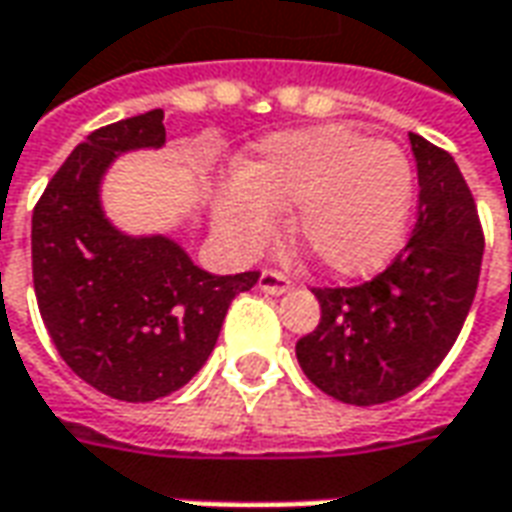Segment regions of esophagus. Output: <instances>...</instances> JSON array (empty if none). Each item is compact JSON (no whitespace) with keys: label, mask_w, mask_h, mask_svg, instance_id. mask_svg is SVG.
Returning <instances> with one entry per match:
<instances>
[{"label":"esophagus","mask_w":512,"mask_h":512,"mask_svg":"<svg viewBox=\"0 0 512 512\" xmlns=\"http://www.w3.org/2000/svg\"><path fill=\"white\" fill-rule=\"evenodd\" d=\"M290 287V278L284 276V273H276V270H262V276H259V290L264 295H284Z\"/></svg>","instance_id":"34e87169"}]
</instances>
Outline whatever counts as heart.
<instances>
[{"instance_id":"b5f03b06","label":"heart","mask_w":512,"mask_h":512,"mask_svg":"<svg viewBox=\"0 0 512 512\" xmlns=\"http://www.w3.org/2000/svg\"><path fill=\"white\" fill-rule=\"evenodd\" d=\"M298 209L303 253L331 276H368L401 248L412 209V167L401 147L345 125L278 133L214 203L220 234L245 253L278 236Z\"/></svg>"}]
</instances>
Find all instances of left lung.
Returning <instances> with one entry per match:
<instances>
[{
    "label": "left lung",
    "mask_w": 512,
    "mask_h": 512,
    "mask_svg": "<svg viewBox=\"0 0 512 512\" xmlns=\"http://www.w3.org/2000/svg\"><path fill=\"white\" fill-rule=\"evenodd\" d=\"M418 222L393 264L359 287L312 290L320 323L295 345L306 379L343 404L407 396L463 329L482 267V228L468 183L446 150L410 133Z\"/></svg>",
    "instance_id": "obj_1"
}]
</instances>
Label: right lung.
I'll use <instances>...</instances> for the list:
<instances>
[{
  "instance_id": "add662e5",
  "label": "right lung",
  "mask_w": 512,
  "mask_h": 512,
  "mask_svg": "<svg viewBox=\"0 0 512 512\" xmlns=\"http://www.w3.org/2000/svg\"><path fill=\"white\" fill-rule=\"evenodd\" d=\"M167 142L164 111L94 130L52 175L33 211V287L52 343L94 390L155 401L195 376L225 312L259 273L214 276L164 234L130 236L105 217L116 158Z\"/></svg>"
}]
</instances>
